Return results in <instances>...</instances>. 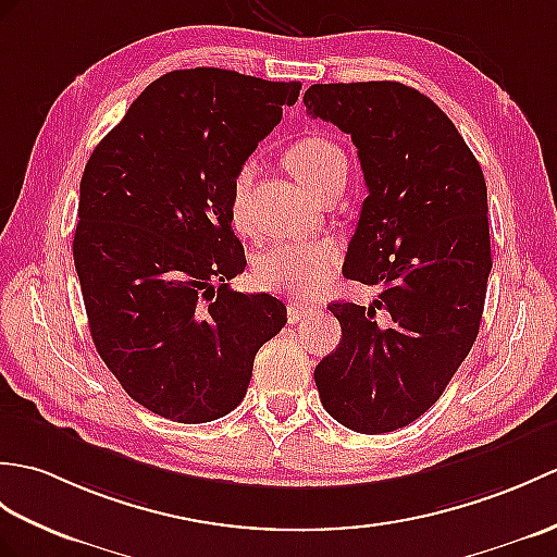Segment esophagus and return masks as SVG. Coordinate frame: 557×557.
<instances>
[{
	"label": "esophagus",
	"instance_id": "esophagus-1",
	"mask_svg": "<svg viewBox=\"0 0 557 557\" xmlns=\"http://www.w3.org/2000/svg\"><path fill=\"white\" fill-rule=\"evenodd\" d=\"M313 313H315V306H310V304H289V308H287V318L292 325H296V322H301L304 318L313 315Z\"/></svg>",
	"mask_w": 557,
	"mask_h": 557
}]
</instances>
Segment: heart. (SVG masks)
Instances as JSON below:
<instances>
[{
  "instance_id": "heart-1",
  "label": "heart",
  "mask_w": 557,
  "mask_h": 557,
  "mask_svg": "<svg viewBox=\"0 0 557 557\" xmlns=\"http://www.w3.org/2000/svg\"><path fill=\"white\" fill-rule=\"evenodd\" d=\"M289 173L318 197L346 173V153L327 137L308 135L292 141L284 151ZM253 177V163L244 161L232 183V220L244 227L242 206ZM339 263V244L332 239L275 244L256 258L253 277L268 292L284 296H313L330 282Z\"/></svg>"
}]
</instances>
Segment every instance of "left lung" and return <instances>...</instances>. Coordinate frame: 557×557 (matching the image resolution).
I'll list each match as a JSON object with an SVG mask.
<instances>
[{"mask_svg":"<svg viewBox=\"0 0 557 557\" xmlns=\"http://www.w3.org/2000/svg\"><path fill=\"white\" fill-rule=\"evenodd\" d=\"M306 113L351 135L368 197L344 275L377 284L368 308L334 301L337 351L315 368L330 416L394 432L430 410L480 332L491 273L480 161L436 103L408 85H310Z\"/></svg>","mask_w":557,"mask_h":557,"instance_id":"1","label":"left lung"}]
</instances>
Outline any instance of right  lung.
Masks as SVG:
<instances>
[{
  "label": "right lung",
  "instance_id": "1",
  "mask_svg": "<svg viewBox=\"0 0 557 557\" xmlns=\"http://www.w3.org/2000/svg\"><path fill=\"white\" fill-rule=\"evenodd\" d=\"M301 83L223 69L153 81L89 157L73 258L89 334L127 396L199 424L235 410L253 358L287 322L270 294L232 292L247 256L232 183Z\"/></svg>",
  "mask_w": 557,
  "mask_h": 557
}]
</instances>
